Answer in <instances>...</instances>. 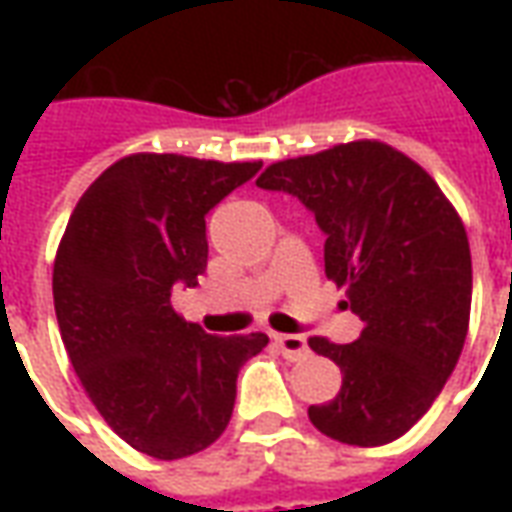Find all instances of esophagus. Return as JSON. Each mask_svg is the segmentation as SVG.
Listing matches in <instances>:
<instances>
[{
	"label": "esophagus",
	"instance_id": "obj_1",
	"mask_svg": "<svg viewBox=\"0 0 512 512\" xmlns=\"http://www.w3.org/2000/svg\"><path fill=\"white\" fill-rule=\"evenodd\" d=\"M274 343H277L282 356L290 359V362H299V359L310 354V345H307V340L301 334H274Z\"/></svg>",
	"mask_w": 512,
	"mask_h": 512
}]
</instances>
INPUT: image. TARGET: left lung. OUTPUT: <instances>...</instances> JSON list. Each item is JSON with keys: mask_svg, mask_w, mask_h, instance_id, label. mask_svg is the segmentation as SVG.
<instances>
[{"mask_svg": "<svg viewBox=\"0 0 512 512\" xmlns=\"http://www.w3.org/2000/svg\"><path fill=\"white\" fill-rule=\"evenodd\" d=\"M260 189L299 197L326 233V277L362 318L348 345L310 337L343 370L334 400L310 406L323 436L356 447L400 439L458 365L472 310V252L461 216L417 161L378 139L285 158Z\"/></svg>", "mask_w": 512, "mask_h": 512, "instance_id": "1", "label": "left lung"}]
</instances>
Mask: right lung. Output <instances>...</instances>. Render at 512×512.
I'll return each instance as SVG.
<instances>
[{
    "mask_svg": "<svg viewBox=\"0 0 512 512\" xmlns=\"http://www.w3.org/2000/svg\"><path fill=\"white\" fill-rule=\"evenodd\" d=\"M260 161L134 153L76 202L54 257V310L84 392L134 450L178 461L211 447L260 332L213 337L172 307L208 266L205 213Z\"/></svg>",
    "mask_w": 512,
    "mask_h": 512,
    "instance_id": "add662e5",
    "label": "right lung"
}]
</instances>
